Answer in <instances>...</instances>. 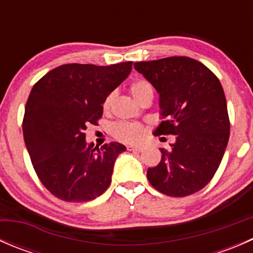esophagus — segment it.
I'll list each match as a JSON object with an SVG mask.
<instances>
[{"instance_id":"esophagus-1","label":"esophagus","mask_w":253,"mask_h":253,"mask_svg":"<svg viewBox=\"0 0 253 253\" xmlns=\"http://www.w3.org/2000/svg\"><path fill=\"white\" fill-rule=\"evenodd\" d=\"M127 149L132 150V152L141 153V152H143V149H144V148H143L142 145H127Z\"/></svg>"}]
</instances>
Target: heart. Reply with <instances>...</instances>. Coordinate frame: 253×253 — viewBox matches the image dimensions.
Segmentation results:
<instances>
[{
  "label": "heart",
  "instance_id": "heart-1",
  "mask_svg": "<svg viewBox=\"0 0 253 253\" xmlns=\"http://www.w3.org/2000/svg\"><path fill=\"white\" fill-rule=\"evenodd\" d=\"M129 93L139 103L144 96L153 95L154 89H153L152 84L145 79H137V81L132 82L131 85H129ZM114 96V93H110L104 100L103 110L105 112L110 111ZM111 132L115 138L119 139V141L125 143H136L144 137L147 127L143 126L139 122H116V124L112 125Z\"/></svg>",
  "mask_w": 253,
  "mask_h": 253
}]
</instances>
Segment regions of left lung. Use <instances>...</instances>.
I'll use <instances>...</instances> for the list:
<instances>
[{"instance_id":"1","label":"left lung","mask_w":253,"mask_h":253,"mask_svg":"<svg viewBox=\"0 0 253 253\" xmlns=\"http://www.w3.org/2000/svg\"><path fill=\"white\" fill-rule=\"evenodd\" d=\"M134 68L159 93L164 121L155 133L172 134L171 149L149 168L150 185L170 197L202 190L220 165L230 134L225 94L218 77L200 61L172 56L136 62Z\"/></svg>"}]
</instances>
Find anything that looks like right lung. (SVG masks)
I'll use <instances>...</instances> for the list:
<instances>
[{"label":"right lung","mask_w":253,"mask_h":253,"mask_svg":"<svg viewBox=\"0 0 253 253\" xmlns=\"http://www.w3.org/2000/svg\"><path fill=\"white\" fill-rule=\"evenodd\" d=\"M132 62L58 66L33 86L23 119L24 142L42 185L65 202H88L111 183L114 164L126 150L112 142L86 144V126L98 125L106 96L131 73Z\"/></svg>","instance_id":"obj_1"}]
</instances>
